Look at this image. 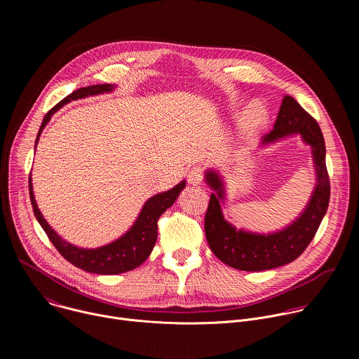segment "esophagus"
I'll return each mask as SVG.
<instances>
[{
	"label": "esophagus",
	"instance_id": "obj_1",
	"mask_svg": "<svg viewBox=\"0 0 359 359\" xmlns=\"http://www.w3.org/2000/svg\"><path fill=\"white\" fill-rule=\"evenodd\" d=\"M201 179H203V172L200 169V166H193L189 169V173H187V180L190 184H200L201 183Z\"/></svg>",
	"mask_w": 359,
	"mask_h": 359
}]
</instances>
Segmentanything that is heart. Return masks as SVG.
<instances>
[{
  "mask_svg": "<svg viewBox=\"0 0 359 359\" xmlns=\"http://www.w3.org/2000/svg\"><path fill=\"white\" fill-rule=\"evenodd\" d=\"M263 121H264V111L259 105H254L243 116V128L247 132H252L263 123Z\"/></svg>",
  "mask_w": 359,
  "mask_h": 359,
  "instance_id": "obj_1",
  "label": "heart"
}]
</instances>
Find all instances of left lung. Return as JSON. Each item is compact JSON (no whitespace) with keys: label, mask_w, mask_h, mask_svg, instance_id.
Segmentation results:
<instances>
[{"label":"left lung","mask_w":359,"mask_h":359,"mask_svg":"<svg viewBox=\"0 0 359 359\" xmlns=\"http://www.w3.org/2000/svg\"><path fill=\"white\" fill-rule=\"evenodd\" d=\"M295 133L313 147L317 184L299 217L280 231L255 234L237 230L226 222L220 206L226 196L223 180L217 172H206V182L216 193L210 196L204 217V233L210 250L224 264L243 271L271 270L294 262L314 238L330 203L331 187L325 165V142L317 121L305 112L292 96L285 95L274 129L263 136L262 144L274 143Z\"/></svg>","instance_id":"8db88e82"}]
</instances>
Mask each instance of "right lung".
<instances>
[{"instance_id":"right-lung-1","label":"right lung","mask_w":359,"mask_h":359,"mask_svg":"<svg viewBox=\"0 0 359 359\" xmlns=\"http://www.w3.org/2000/svg\"><path fill=\"white\" fill-rule=\"evenodd\" d=\"M111 90H114V85L111 83L92 85L86 88H79L71 95H68L67 97H64L58 105H55L43 116L39 132L36 135L35 147L42 133V129L46 126L50 116H53L65 104H68V102L86 97L90 95L111 92ZM184 187H186V180H182L173 189L150 197L142 208L135 224L121 238L97 248H81L65 241L62 237H60V234L53 227L46 223V220L43 219V216L41 215L36 206L32 183H31V175H29V198L34 209V215L38 223L41 224V227L43 229V231L46 233L48 238L55 245V248L61 252V255L65 260H68L71 264H74L75 267L83 271L95 273V274H121L139 267L149 257L153 247H155V243L158 238L159 217L176 201L179 193Z\"/></svg>"}]
</instances>
